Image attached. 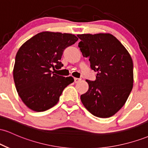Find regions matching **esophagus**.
Instances as JSON below:
<instances>
[{"label": "esophagus", "instance_id": "34e87169", "mask_svg": "<svg viewBox=\"0 0 148 148\" xmlns=\"http://www.w3.org/2000/svg\"><path fill=\"white\" fill-rule=\"evenodd\" d=\"M81 81V79H79V78H74V83H79V81Z\"/></svg>", "mask_w": 148, "mask_h": 148}]
</instances>
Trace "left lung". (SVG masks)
<instances>
[{
	"label": "left lung",
	"mask_w": 148,
	"mask_h": 148,
	"mask_svg": "<svg viewBox=\"0 0 148 148\" xmlns=\"http://www.w3.org/2000/svg\"><path fill=\"white\" fill-rule=\"evenodd\" d=\"M78 47L97 72L95 81L81 95L84 106L99 118H109L124 106L134 83L133 61L116 37L108 33L78 35Z\"/></svg>",
	"instance_id": "1"
}]
</instances>
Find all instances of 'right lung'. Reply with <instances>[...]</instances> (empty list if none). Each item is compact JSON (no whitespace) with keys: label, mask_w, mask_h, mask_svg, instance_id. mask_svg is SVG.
I'll return each mask as SVG.
<instances>
[{"label":"right lung","mask_w":148,"mask_h":148,"mask_svg":"<svg viewBox=\"0 0 148 148\" xmlns=\"http://www.w3.org/2000/svg\"><path fill=\"white\" fill-rule=\"evenodd\" d=\"M77 40L72 34L42 32L18 49L13 76L18 95L30 109L41 112L55 106L63 90L74 82L72 76L63 77L51 70L63 66L64 50Z\"/></svg>","instance_id":"obj_1"}]
</instances>
